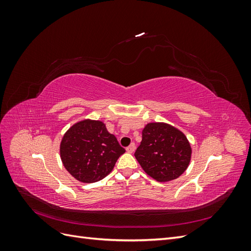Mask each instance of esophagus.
<instances>
[{"instance_id":"34e87169","label":"esophagus","mask_w":251,"mask_h":251,"mask_svg":"<svg viewBox=\"0 0 251 251\" xmlns=\"http://www.w3.org/2000/svg\"><path fill=\"white\" fill-rule=\"evenodd\" d=\"M135 149H136V146H135V143L133 142V143H131L130 146L126 148V151H127V153H133V151H135Z\"/></svg>"}]
</instances>
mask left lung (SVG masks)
Masks as SVG:
<instances>
[{
    "instance_id": "1",
    "label": "left lung",
    "mask_w": 251,
    "mask_h": 251,
    "mask_svg": "<svg viewBox=\"0 0 251 251\" xmlns=\"http://www.w3.org/2000/svg\"><path fill=\"white\" fill-rule=\"evenodd\" d=\"M192 149L185 135L170 125L148 124L135 157L143 171L159 182L177 179L191 161Z\"/></svg>"
}]
</instances>
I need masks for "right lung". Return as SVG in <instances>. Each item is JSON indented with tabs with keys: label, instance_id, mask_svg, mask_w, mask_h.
Here are the masks:
<instances>
[{
	"label": "right lung",
	"instance_id": "add662e5",
	"mask_svg": "<svg viewBox=\"0 0 251 251\" xmlns=\"http://www.w3.org/2000/svg\"><path fill=\"white\" fill-rule=\"evenodd\" d=\"M59 151L66 170L85 183L108 176L126 151L103 123L90 119L79 121L66 132Z\"/></svg>",
	"mask_w": 251,
	"mask_h": 251
}]
</instances>
